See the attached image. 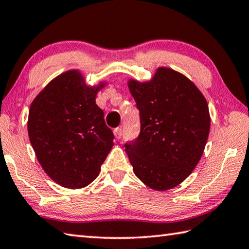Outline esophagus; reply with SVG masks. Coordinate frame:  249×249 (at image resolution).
<instances>
[{"label":"esophagus","mask_w":249,"mask_h":249,"mask_svg":"<svg viewBox=\"0 0 249 249\" xmlns=\"http://www.w3.org/2000/svg\"><path fill=\"white\" fill-rule=\"evenodd\" d=\"M122 135H123V129H122L121 127H117L114 129V136L116 139H121Z\"/></svg>","instance_id":"1"}]
</instances>
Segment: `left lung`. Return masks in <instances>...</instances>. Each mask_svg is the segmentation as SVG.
Here are the masks:
<instances>
[{
  "label": "left lung",
  "mask_w": 249,
  "mask_h": 249,
  "mask_svg": "<svg viewBox=\"0 0 249 249\" xmlns=\"http://www.w3.org/2000/svg\"><path fill=\"white\" fill-rule=\"evenodd\" d=\"M140 117L138 137L125 143L134 173L156 191L188 178L199 162L210 130L209 107L184 75L158 69L147 83L128 81Z\"/></svg>",
  "instance_id": "obj_1"
}]
</instances>
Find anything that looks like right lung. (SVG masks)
<instances>
[{
	"mask_svg": "<svg viewBox=\"0 0 249 249\" xmlns=\"http://www.w3.org/2000/svg\"><path fill=\"white\" fill-rule=\"evenodd\" d=\"M78 71L57 76L30 106L28 135L39 163L54 182L77 189L97 178L113 135L96 105L98 90Z\"/></svg>",
	"mask_w": 249,
	"mask_h": 249,
	"instance_id": "right-lung-1",
	"label": "right lung"
}]
</instances>
